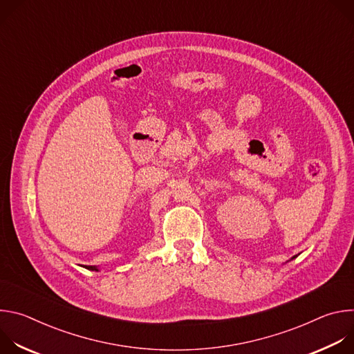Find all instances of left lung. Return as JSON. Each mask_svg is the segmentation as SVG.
I'll use <instances>...</instances> for the list:
<instances>
[{"label": "left lung", "mask_w": 354, "mask_h": 354, "mask_svg": "<svg viewBox=\"0 0 354 354\" xmlns=\"http://www.w3.org/2000/svg\"><path fill=\"white\" fill-rule=\"evenodd\" d=\"M292 258H294V257H292Z\"/></svg>", "instance_id": "obj_1"}]
</instances>
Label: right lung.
<instances>
[{"label": "right lung", "instance_id": "obj_1", "mask_svg": "<svg viewBox=\"0 0 354 354\" xmlns=\"http://www.w3.org/2000/svg\"><path fill=\"white\" fill-rule=\"evenodd\" d=\"M88 269H91V270H96V272H97V268H95V266H88Z\"/></svg>", "mask_w": 354, "mask_h": 354}]
</instances>
